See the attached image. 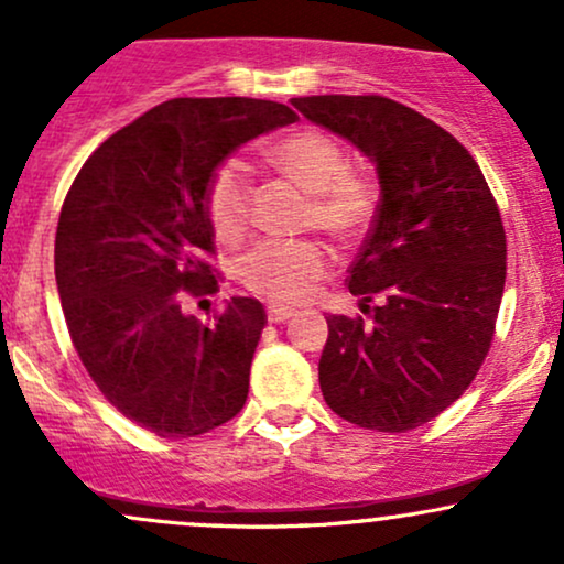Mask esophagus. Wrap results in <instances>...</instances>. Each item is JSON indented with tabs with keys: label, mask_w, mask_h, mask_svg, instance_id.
<instances>
[{
	"label": "esophagus",
	"mask_w": 564,
	"mask_h": 564,
	"mask_svg": "<svg viewBox=\"0 0 564 564\" xmlns=\"http://www.w3.org/2000/svg\"><path fill=\"white\" fill-rule=\"evenodd\" d=\"M294 315V310L283 307V304H268V321L270 323H283Z\"/></svg>",
	"instance_id": "34e87169"
}]
</instances>
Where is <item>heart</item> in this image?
Segmentation results:
<instances>
[{"label":"heart","instance_id":"b5f03b06","mask_svg":"<svg viewBox=\"0 0 564 564\" xmlns=\"http://www.w3.org/2000/svg\"><path fill=\"white\" fill-rule=\"evenodd\" d=\"M278 174L310 193L307 223L352 241L371 225L377 191L349 170V156L318 129H300L264 148ZM206 219L219 243H236L249 228L251 183L238 161H223L204 193ZM328 273V254L315 241H262L238 262V281L270 302H300Z\"/></svg>","mask_w":564,"mask_h":564}]
</instances>
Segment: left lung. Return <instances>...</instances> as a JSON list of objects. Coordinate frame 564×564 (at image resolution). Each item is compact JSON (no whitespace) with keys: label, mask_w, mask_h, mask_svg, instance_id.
<instances>
[{"label":"left lung","mask_w":564,"mask_h":564,"mask_svg":"<svg viewBox=\"0 0 564 564\" xmlns=\"http://www.w3.org/2000/svg\"><path fill=\"white\" fill-rule=\"evenodd\" d=\"M291 106L366 153L381 185L347 275L371 323L326 318L321 392L366 430H416L462 398L494 341L507 281L496 198L467 148L403 102L313 95Z\"/></svg>","instance_id":"obj_1"}]
</instances>
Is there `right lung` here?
<instances>
[{
    "instance_id": "add662e5",
    "label": "right lung",
    "mask_w": 564,
    "mask_h": 564,
    "mask_svg": "<svg viewBox=\"0 0 564 564\" xmlns=\"http://www.w3.org/2000/svg\"><path fill=\"white\" fill-rule=\"evenodd\" d=\"M296 119L254 97L166 100L102 142L63 200L55 281L70 341L108 403L159 437L204 435L246 403L264 307L232 296L204 326L180 304L217 291L212 172Z\"/></svg>"
}]
</instances>
